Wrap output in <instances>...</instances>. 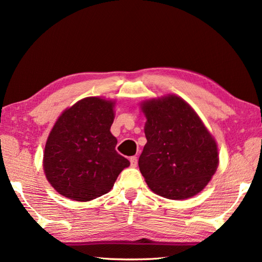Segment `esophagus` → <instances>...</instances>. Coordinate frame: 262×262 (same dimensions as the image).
<instances>
[{
	"label": "esophagus",
	"mask_w": 262,
	"mask_h": 262,
	"mask_svg": "<svg viewBox=\"0 0 262 262\" xmlns=\"http://www.w3.org/2000/svg\"><path fill=\"white\" fill-rule=\"evenodd\" d=\"M130 165L133 167H135L137 165V157L136 156H133L130 157Z\"/></svg>",
	"instance_id": "esophagus-1"
}]
</instances>
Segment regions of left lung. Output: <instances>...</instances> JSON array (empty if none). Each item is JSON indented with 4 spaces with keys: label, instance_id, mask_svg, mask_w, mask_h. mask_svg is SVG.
<instances>
[{
    "label": "left lung",
    "instance_id": "1",
    "mask_svg": "<svg viewBox=\"0 0 262 262\" xmlns=\"http://www.w3.org/2000/svg\"><path fill=\"white\" fill-rule=\"evenodd\" d=\"M147 144L139 167L149 188L171 200L192 198L219 166L214 137L189 104L176 95L141 104Z\"/></svg>",
    "mask_w": 262,
    "mask_h": 262
}]
</instances>
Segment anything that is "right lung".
I'll list each match as a JSON object with an SVG mask.
<instances>
[{
    "mask_svg": "<svg viewBox=\"0 0 262 262\" xmlns=\"http://www.w3.org/2000/svg\"><path fill=\"white\" fill-rule=\"evenodd\" d=\"M114 101L88 97L62 113L48 135L43 171L57 193L90 201L112 189L129 161L115 150L111 133Z\"/></svg>",
    "mask_w": 262,
    "mask_h": 262,
    "instance_id": "obj_1",
    "label": "right lung"
}]
</instances>
